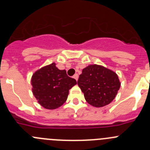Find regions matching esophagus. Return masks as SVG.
I'll return each instance as SVG.
<instances>
[{"label": "esophagus", "mask_w": 150, "mask_h": 150, "mask_svg": "<svg viewBox=\"0 0 150 150\" xmlns=\"http://www.w3.org/2000/svg\"><path fill=\"white\" fill-rule=\"evenodd\" d=\"M73 78H75L76 81H78V74H75V75H73Z\"/></svg>", "instance_id": "obj_1"}]
</instances>
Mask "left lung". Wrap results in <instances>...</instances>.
<instances>
[{"mask_svg": "<svg viewBox=\"0 0 150 150\" xmlns=\"http://www.w3.org/2000/svg\"><path fill=\"white\" fill-rule=\"evenodd\" d=\"M78 85L86 102L95 107H102L112 102L120 89L117 74L103 66L92 64L84 68Z\"/></svg>", "mask_w": 150, "mask_h": 150, "instance_id": "1", "label": "left lung"}]
</instances>
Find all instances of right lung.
<instances>
[{"label":"right lung","instance_id":"add662e5","mask_svg":"<svg viewBox=\"0 0 150 150\" xmlns=\"http://www.w3.org/2000/svg\"><path fill=\"white\" fill-rule=\"evenodd\" d=\"M31 84L38 102L44 108L54 110L66 102L69 90L77 82L67 75L65 69H59L52 63L36 71L32 76Z\"/></svg>","mask_w":150,"mask_h":150}]
</instances>
